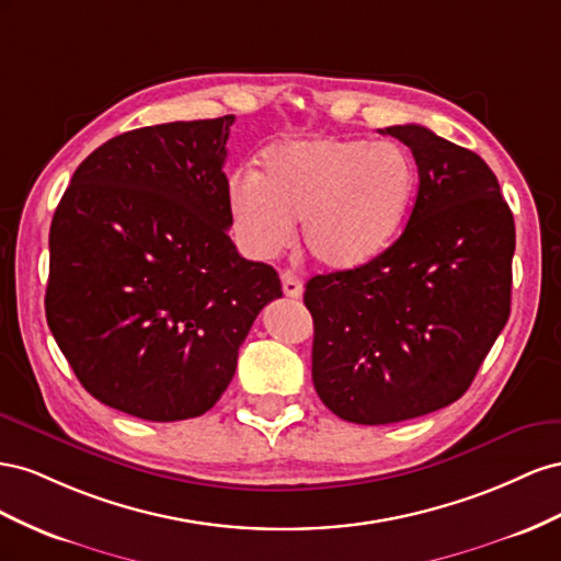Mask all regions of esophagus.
Segmentation results:
<instances>
[{
  "label": "esophagus",
  "instance_id": "1",
  "mask_svg": "<svg viewBox=\"0 0 561 561\" xmlns=\"http://www.w3.org/2000/svg\"><path fill=\"white\" fill-rule=\"evenodd\" d=\"M282 289H284L286 298H300L302 296V284H300L296 272H291V270L282 272Z\"/></svg>",
  "mask_w": 561,
  "mask_h": 561
}]
</instances>
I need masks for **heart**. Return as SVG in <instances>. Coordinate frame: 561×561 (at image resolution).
Listing matches in <instances>:
<instances>
[{"label": "heart", "instance_id": "obj_1", "mask_svg": "<svg viewBox=\"0 0 561 561\" xmlns=\"http://www.w3.org/2000/svg\"><path fill=\"white\" fill-rule=\"evenodd\" d=\"M263 175L234 173L228 209L239 242L275 255L302 220L310 259L333 272L359 270L402 232L419 187L413 159L394 142L310 138L272 148Z\"/></svg>", "mask_w": 561, "mask_h": 561}]
</instances>
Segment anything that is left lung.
I'll list each match as a JSON object with an SVG mask.
<instances>
[{"mask_svg": "<svg viewBox=\"0 0 561 561\" xmlns=\"http://www.w3.org/2000/svg\"><path fill=\"white\" fill-rule=\"evenodd\" d=\"M411 148L419 195L397 242L359 270L314 275L312 382L343 421L388 425L466 394L510 317L515 218L472 150L421 124L388 126Z\"/></svg>", "mask_w": 561, "mask_h": 561, "instance_id": "8db88e82", "label": "left lung"}]
</instances>
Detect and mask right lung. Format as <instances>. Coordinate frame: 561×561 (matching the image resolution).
<instances>
[{
  "mask_svg": "<svg viewBox=\"0 0 561 561\" xmlns=\"http://www.w3.org/2000/svg\"><path fill=\"white\" fill-rule=\"evenodd\" d=\"M234 115L142 126L77 167L49 232L46 322L84 390L142 421L209 411L277 272L228 234Z\"/></svg>",
  "mask_w": 561,
  "mask_h": 561,
  "instance_id": "add662e5",
  "label": "right lung"
}]
</instances>
